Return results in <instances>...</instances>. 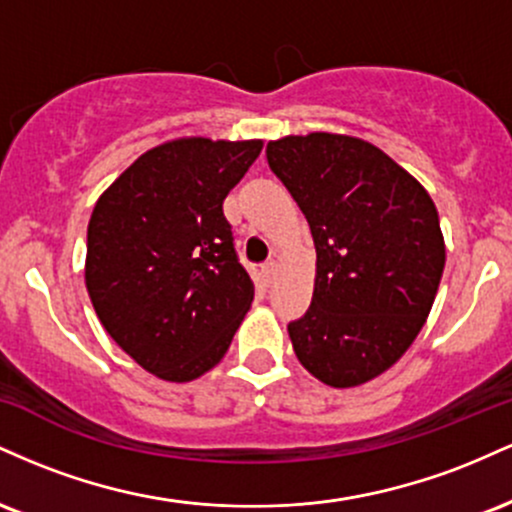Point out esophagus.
<instances>
[{
	"mask_svg": "<svg viewBox=\"0 0 512 512\" xmlns=\"http://www.w3.org/2000/svg\"><path fill=\"white\" fill-rule=\"evenodd\" d=\"M262 272H264V279H267V284H269V281H272L274 274H276V262L269 260V262L262 267Z\"/></svg>",
	"mask_w": 512,
	"mask_h": 512,
	"instance_id": "1",
	"label": "esophagus"
}]
</instances>
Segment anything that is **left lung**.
Masks as SVG:
<instances>
[{"mask_svg": "<svg viewBox=\"0 0 512 512\" xmlns=\"http://www.w3.org/2000/svg\"><path fill=\"white\" fill-rule=\"evenodd\" d=\"M267 161L317 252L313 301L289 325L293 351L320 383H368L404 356L436 301V204L385 151L349 134H289L267 144Z\"/></svg>", "mask_w": 512, "mask_h": 512, "instance_id": "1", "label": "left lung"}]
</instances>
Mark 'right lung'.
<instances>
[{
  "mask_svg": "<svg viewBox=\"0 0 512 512\" xmlns=\"http://www.w3.org/2000/svg\"><path fill=\"white\" fill-rule=\"evenodd\" d=\"M262 139L180 137L149 149L98 197L88 221L86 289L115 344L168 383L204 375L255 298L223 199Z\"/></svg>",
  "mask_w": 512,
  "mask_h": 512,
  "instance_id": "1",
  "label": "right lung"
}]
</instances>
